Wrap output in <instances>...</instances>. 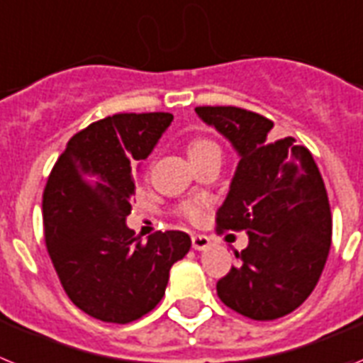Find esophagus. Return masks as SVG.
I'll list each match as a JSON object with an SVG mask.
<instances>
[{
    "mask_svg": "<svg viewBox=\"0 0 363 363\" xmlns=\"http://www.w3.org/2000/svg\"><path fill=\"white\" fill-rule=\"evenodd\" d=\"M191 247L195 250H206L210 247V238L204 234H194L191 235Z\"/></svg>",
    "mask_w": 363,
    "mask_h": 363,
    "instance_id": "esophagus-1",
    "label": "esophagus"
}]
</instances>
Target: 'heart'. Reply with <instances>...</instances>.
<instances>
[{"instance_id": "b5f03b06", "label": "heart", "mask_w": 363, "mask_h": 363, "mask_svg": "<svg viewBox=\"0 0 363 363\" xmlns=\"http://www.w3.org/2000/svg\"><path fill=\"white\" fill-rule=\"evenodd\" d=\"M210 153H220V147L210 138H195L188 144V155H190L191 160H197L201 157L210 155ZM177 213L184 219L197 223L203 217V203L197 199L182 201L177 206Z\"/></svg>"}]
</instances>
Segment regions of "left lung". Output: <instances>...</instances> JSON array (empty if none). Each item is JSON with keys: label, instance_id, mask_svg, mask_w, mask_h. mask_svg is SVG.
I'll use <instances>...</instances> for the list:
<instances>
[{"label": "left lung", "instance_id": "1", "mask_svg": "<svg viewBox=\"0 0 363 363\" xmlns=\"http://www.w3.org/2000/svg\"><path fill=\"white\" fill-rule=\"evenodd\" d=\"M238 150L241 160L217 232H247L238 264L217 281L226 307L250 320L286 316L320 279L333 238V217L321 173L311 151L292 137L274 140V122L234 106L195 107Z\"/></svg>", "mask_w": 363, "mask_h": 363}]
</instances>
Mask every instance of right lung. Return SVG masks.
<instances>
[{
    "label": "right lung",
    "mask_w": 363,
    "mask_h": 363,
    "mask_svg": "<svg viewBox=\"0 0 363 363\" xmlns=\"http://www.w3.org/2000/svg\"><path fill=\"white\" fill-rule=\"evenodd\" d=\"M172 113H116L78 131L43 191V235L72 303L107 323H129L159 305L190 235L155 232L143 241L125 226L135 160H144Z\"/></svg>",
    "instance_id": "1"
}]
</instances>
